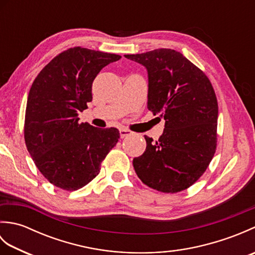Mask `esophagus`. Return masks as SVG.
<instances>
[{
    "label": "esophagus",
    "mask_w": 255,
    "mask_h": 255,
    "mask_svg": "<svg viewBox=\"0 0 255 255\" xmlns=\"http://www.w3.org/2000/svg\"><path fill=\"white\" fill-rule=\"evenodd\" d=\"M119 134H121V138H125V137L131 136V134H133V132L130 131V130H128V129L121 128V129H119Z\"/></svg>",
    "instance_id": "1"
}]
</instances>
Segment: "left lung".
<instances>
[{"label":"left lung","mask_w":255,"mask_h":255,"mask_svg":"<svg viewBox=\"0 0 255 255\" xmlns=\"http://www.w3.org/2000/svg\"><path fill=\"white\" fill-rule=\"evenodd\" d=\"M147 69L148 110L164 118L158 141L132 164L145 185L163 193L184 191L207 169L217 145L218 103L206 74L173 49L125 55Z\"/></svg>","instance_id":"left-lung-1"}]
</instances>
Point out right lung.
<instances>
[{
	"mask_svg": "<svg viewBox=\"0 0 255 255\" xmlns=\"http://www.w3.org/2000/svg\"><path fill=\"white\" fill-rule=\"evenodd\" d=\"M121 58L70 48L53 58L31 85L25 115L26 147L41 174L59 188L77 191L89 184L118 141V129L79 124L78 115L92 101L96 75Z\"/></svg>",
	"mask_w": 255,
	"mask_h": 255,
	"instance_id": "obj_1",
	"label": "right lung"
}]
</instances>
